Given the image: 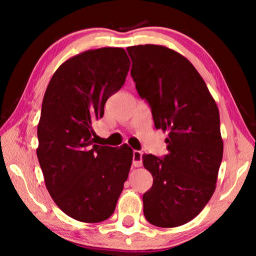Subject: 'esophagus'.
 Listing matches in <instances>:
<instances>
[{
	"mask_svg": "<svg viewBox=\"0 0 256 256\" xmlns=\"http://www.w3.org/2000/svg\"><path fill=\"white\" fill-rule=\"evenodd\" d=\"M132 164L134 167H141L142 166V152L138 150L133 151V158H132Z\"/></svg>",
	"mask_w": 256,
	"mask_h": 256,
	"instance_id": "esophagus-1",
	"label": "esophagus"
}]
</instances>
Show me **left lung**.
Segmentation results:
<instances>
[{
	"label": "left lung",
	"mask_w": 256,
	"mask_h": 256,
	"mask_svg": "<svg viewBox=\"0 0 256 256\" xmlns=\"http://www.w3.org/2000/svg\"><path fill=\"white\" fill-rule=\"evenodd\" d=\"M136 92L154 128L168 131V154L144 156L154 177L144 214L154 226L178 227L200 214L214 192L224 144L216 102L188 58L159 45L128 47Z\"/></svg>",
	"instance_id": "obj_1"
}]
</instances>
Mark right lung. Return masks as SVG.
<instances>
[{
    "mask_svg": "<svg viewBox=\"0 0 256 256\" xmlns=\"http://www.w3.org/2000/svg\"><path fill=\"white\" fill-rule=\"evenodd\" d=\"M128 70L123 48L84 52L56 70L42 99L37 157L46 188L64 214L82 222L110 218L128 180L133 150L94 144L92 124Z\"/></svg>",
    "mask_w": 256,
    "mask_h": 256,
    "instance_id": "right-lung-1",
    "label": "right lung"
}]
</instances>
